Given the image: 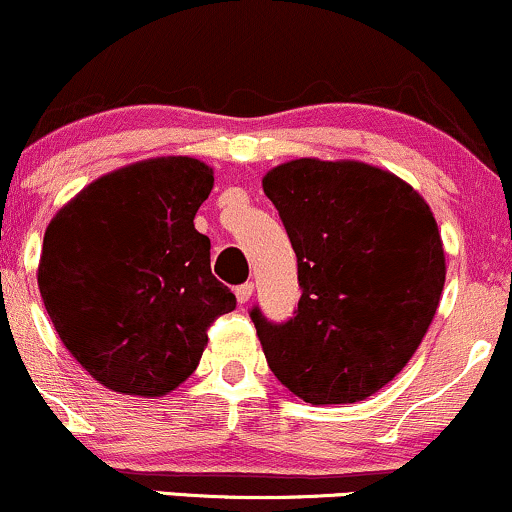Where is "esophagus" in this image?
I'll list each match as a JSON object with an SVG mask.
<instances>
[{"label":"esophagus","instance_id":"obj_1","mask_svg":"<svg viewBox=\"0 0 512 512\" xmlns=\"http://www.w3.org/2000/svg\"><path fill=\"white\" fill-rule=\"evenodd\" d=\"M252 291H255V284H252V281H248V284H240L238 289H236V298H238V303H248L250 298H252Z\"/></svg>","mask_w":512,"mask_h":512}]
</instances>
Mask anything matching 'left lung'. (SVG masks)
I'll list each match as a JSON object with an SVG mask.
<instances>
[{"mask_svg":"<svg viewBox=\"0 0 512 512\" xmlns=\"http://www.w3.org/2000/svg\"><path fill=\"white\" fill-rule=\"evenodd\" d=\"M298 257L289 322L250 317L279 383L310 404H354L409 363L436 315L445 250L426 199L363 161L296 158L262 178Z\"/></svg>","mask_w":512,"mask_h":512,"instance_id":"obj_1","label":"left lung"}]
</instances>
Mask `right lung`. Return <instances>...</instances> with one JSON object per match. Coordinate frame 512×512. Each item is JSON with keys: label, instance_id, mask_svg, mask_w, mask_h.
I'll return each mask as SVG.
<instances>
[{"label": "right lung", "instance_id": "1", "mask_svg": "<svg viewBox=\"0 0 512 512\" xmlns=\"http://www.w3.org/2000/svg\"><path fill=\"white\" fill-rule=\"evenodd\" d=\"M214 170L158 156L105 173L52 216L38 289L62 344L120 395L163 397L207 349V327L236 308L211 274L195 214Z\"/></svg>", "mask_w": 512, "mask_h": 512}]
</instances>
